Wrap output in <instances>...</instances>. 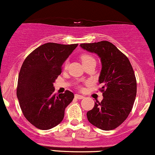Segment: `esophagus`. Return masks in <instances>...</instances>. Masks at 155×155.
Segmentation results:
<instances>
[{"label": "esophagus", "instance_id": "obj_1", "mask_svg": "<svg viewBox=\"0 0 155 155\" xmlns=\"http://www.w3.org/2000/svg\"><path fill=\"white\" fill-rule=\"evenodd\" d=\"M75 98H78V99H83L84 98V96H81V95H79V94H76L75 95Z\"/></svg>", "mask_w": 155, "mask_h": 155}]
</instances>
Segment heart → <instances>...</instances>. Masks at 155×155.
Instances as JSON below:
<instances>
[{"mask_svg": "<svg viewBox=\"0 0 155 155\" xmlns=\"http://www.w3.org/2000/svg\"><path fill=\"white\" fill-rule=\"evenodd\" d=\"M81 61H82L83 64L88 63V62H91V61H95V59L93 58L91 55H90V54H83V55L81 57ZM64 68H67V62H65V63H64Z\"/></svg>", "mask_w": 155, "mask_h": 155, "instance_id": "obj_1", "label": "heart"}]
</instances>
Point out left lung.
I'll use <instances>...</instances> for the list:
<instances>
[{"label":"left lung","mask_w":155,"mask_h":155,"mask_svg":"<svg viewBox=\"0 0 155 155\" xmlns=\"http://www.w3.org/2000/svg\"><path fill=\"white\" fill-rule=\"evenodd\" d=\"M80 46L98 54L102 64L98 81L104 98L95 102L87 117L101 130H114L127 118L135 102L137 81L132 64L125 54L108 41L82 43Z\"/></svg>","instance_id":"left-lung-1"}]
</instances>
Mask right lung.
<instances>
[{"label":"right lung","instance_id":"1","mask_svg":"<svg viewBox=\"0 0 155 155\" xmlns=\"http://www.w3.org/2000/svg\"><path fill=\"white\" fill-rule=\"evenodd\" d=\"M77 45L48 42L28 54L22 64L17 96L25 118L40 130H50L61 123L66 107L74 99L69 91L54 94L53 83Z\"/></svg>","mask_w":155,"mask_h":155}]
</instances>
